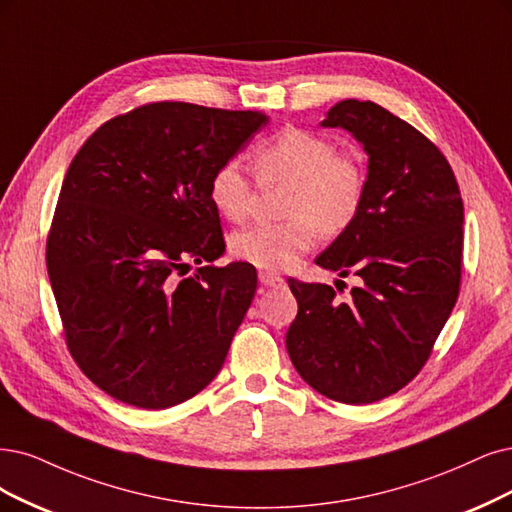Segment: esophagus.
<instances>
[{
	"label": "esophagus",
	"mask_w": 512,
	"mask_h": 512,
	"mask_svg": "<svg viewBox=\"0 0 512 512\" xmlns=\"http://www.w3.org/2000/svg\"><path fill=\"white\" fill-rule=\"evenodd\" d=\"M259 282H261L263 287H282V285H285V278L274 274V272L261 270V272H259Z\"/></svg>",
	"instance_id": "obj_1"
}]
</instances>
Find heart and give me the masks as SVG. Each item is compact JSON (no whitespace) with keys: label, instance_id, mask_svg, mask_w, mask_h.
I'll list each match as a JSON object with an SVG mask.
<instances>
[{"label":"heart","instance_id":"heart-1","mask_svg":"<svg viewBox=\"0 0 512 512\" xmlns=\"http://www.w3.org/2000/svg\"><path fill=\"white\" fill-rule=\"evenodd\" d=\"M261 185L289 183L285 221L257 223L230 236V253L261 270H287L306 253L320 230L325 236L346 232L363 211L367 170L352 151L308 128L287 126L251 149ZM255 183L236 160L219 164L208 179V200L215 211L240 223L251 215Z\"/></svg>","mask_w":512,"mask_h":512}]
</instances>
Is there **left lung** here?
Masks as SVG:
<instances>
[{"label": "left lung", "instance_id": "1", "mask_svg": "<svg viewBox=\"0 0 512 512\" xmlns=\"http://www.w3.org/2000/svg\"><path fill=\"white\" fill-rule=\"evenodd\" d=\"M323 126L350 130L369 154L361 215L316 259L356 287L339 299L344 289L289 278L299 310L287 350L316 392L367 405L422 371L456 306L464 204L441 149L382 105L346 99Z\"/></svg>", "mask_w": 512, "mask_h": 512}]
</instances>
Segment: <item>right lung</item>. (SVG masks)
Masks as SVG:
<instances>
[{"mask_svg": "<svg viewBox=\"0 0 512 512\" xmlns=\"http://www.w3.org/2000/svg\"><path fill=\"white\" fill-rule=\"evenodd\" d=\"M266 122L257 111L145 103L99 126L71 160L46 266L69 354L113 399L173 407L223 367L257 272L213 263L225 240L208 179ZM189 262L201 268L185 277Z\"/></svg>", "mask_w": 512, "mask_h": 512, "instance_id": "obj_1", "label": "right lung"}]
</instances>
